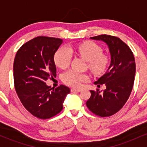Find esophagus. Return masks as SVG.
Masks as SVG:
<instances>
[{
	"label": "esophagus",
	"mask_w": 147,
	"mask_h": 147,
	"mask_svg": "<svg viewBox=\"0 0 147 147\" xmlns=\"http://www.w3.org/2000/svg\"><path fill=\"white\" fill-rule=\"evenodd\" d=\"M70 90H71V92H80L82 90L80 88H71Z\"/></svg>",
	"instance_id": "1"
}]
</instances>
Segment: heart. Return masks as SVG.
<instances>
[{
  "label": "heart",
  "mask_w": 147,
  "mask_h": 147,
  "mask_svg": "<svg viewBox=\"0 0 147 147\" xmlns=\"http://www.w3.org/2000/svg\"><path fill=\"white\" fill-rule=\"evenodd\" d=\"M75 51L87 61L89 68L95 74H101L105 71L109 63V58L102 54V48L92 41H86L77 45L74 48L65 46L61 47L55 54V62L60 68L68 66L71 60V52ZM62 81L67 85L72 87H79L83 82H88L89 77L87 74L74 70H69L61 75Z\"/></svg>",
  "instance_id": "1"
}]
</instances>
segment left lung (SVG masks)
<instances>
[{"label":"left lung","mask_w":147,"mask_h":147,"mask_svg":"<svg viewBox=\"0 0 147 147\" xmlns=\"http://www.w3.org/2000/svg\"><path fill=\"white\" fill-rule=\"evenodd\" d=\"M106 43L111 54V64L104 75L95 84H105L101 92L90 90L91 96L86 102L88 109L99 117H109L124 106L131 95L136 75V63L130 48L120 38L102 34L90 37Z\"/></svg>","instance_id":"left-lung-1"}]
</instances>
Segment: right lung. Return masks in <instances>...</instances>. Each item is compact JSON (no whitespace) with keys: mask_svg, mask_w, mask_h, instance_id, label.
Masks as SVG:
<instances>
[{"mask_svg":"<svg viewBox=\"0 0 147 147\" xmlns=\"http://www.w3.org/2000/svg\"><path fill=\"white\" fill-rule=\"evenodd\" d=\"M62 43L59 38L37 36L22 45L15 57V90L23 106L39 119H49L60 113L70 92L65 86L53 89L45 83L56 75L54 56Z\"/></svg>","mask_w":147,"mask_h":147,"instance_id":"1","label":"right lung"}]
</instances>
